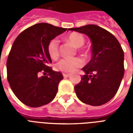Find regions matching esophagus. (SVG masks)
<instances>
[{
  "label": "esophagus",
  "mask_w": 133,
  "mask_h": 133,
  "mask_svg": "<svg viewBox=\"0 0 133 133\" xmlns=\"http://www.w3.org/2000/svg\"><path fill=\"white\" fill-rule=\"evenodd\" d=\"M70 75V74H65V73H63V76L64 77H65V78H66V77H68Z\"/></svg>",
  "instance_id": "1"
}]
</instances>
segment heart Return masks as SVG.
<instances>
[{
  "label": "heart",
  "mask_w": 133,
  "mask_h": 133,
  "mask_svg": "<svg viewBox=\"0 0 133 133\" xmlns=\"http://www.w3.org/2000/svg\"><path fill=\"white\" fill-rule=\"evenodd\" d=\"M65 40L68 42L71 43L76 48H81L85 43V38L82 34L72 32L67 36ZM48 52L50 57L52 58H56L59 55V45L58 41L56 38H53L48 44ZM83 64V60L79 57H75L72 58H63L55 65V68L63 72H72L77 68L81 67Z\"/></svg>",
  "instance_id": "b5f03b06"
}]
</instances>
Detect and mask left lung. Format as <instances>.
I'll return each instance as SVG.
<instances>
[{
  "label": "left lung",
  "mask_w": 133,
  "mask_h": 133,
  "mask_svg": "<svg viewBox=\"0 0 133 133\" xmlns=\"http://www.w3.org/2000/svg\"><path fill=\"white\" fill-rule=\"evenodd\" d=\"M87 35L92 42V58L82 68L85 75L75 86L77 97L83 103L98 106L115 95L124 75V54L114 35L95 25L70 28Z\"/></svg>",
  "instance_id": "obj_1"
}]
</instances>
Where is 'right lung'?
<instances>
[{"instance_id": "1", "label": "right lung", "mask_w": 133, "mask_h": 133, "mask_svg": "<svg viewBox=\"0 0 133 133\" xmlns=\"http://www.w3.org/2000/svg\"><path fill=\"white\" fill-rule=\"evenodd\" d=\"M66 30L41 23L24 30L14 41L7 61V81L16 97L26 105L40 107L56 96L63 77L49 66L52 60L48 44ZM41 72L43 76H40Z\"/></svg>"}]
</instances>
